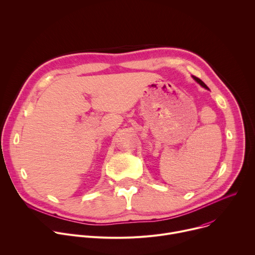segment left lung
<instances>
[{
  "instance_id": "obj_1",
  "label": "left lung",
  "mask_w": 255,
  "mask_h": 255,
  "mask_svg": "<svg viewBox=\"0 0 255 255\" xmlns=\"http://www.w3.org/2000/svg\"><path fill=\"white\" fill-rule=\"evenodd\" d=\"M193 78H194V80H195L197 83H199V84H200V85H201L203 88H205V89L209 90V88H208V87L205 85V83H204V82H202L200 79H198V78H196V77H193Z\"/></svg>"
}]
</instances>
